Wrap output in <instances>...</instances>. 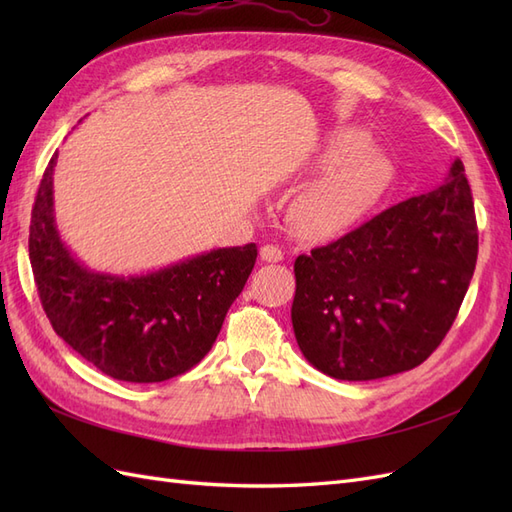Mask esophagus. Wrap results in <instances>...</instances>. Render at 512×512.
<instances>
[{
    "label": "esophagus",
    "instance_id": "obj_1",
    "mask_svg": "<svg viewBox=\"0 0 512 512\" xmlns=\"http://www.w3.org/2000/svg\"><path fill=\"white\" fill-rule=\"evenodd\" d=\"M260 258L265 262H280V260H284V252L277 245H265L260 250Z\"/></svg>",
    "mask_w": 512,
    "mask_h": 512
}]
</instances>
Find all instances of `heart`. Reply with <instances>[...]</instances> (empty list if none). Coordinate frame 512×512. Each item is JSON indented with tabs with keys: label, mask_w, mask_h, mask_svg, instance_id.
Wrapping results in <instances>:
<instances>
[{
	"label": "heart",
	"mask_w": 512,
	"mask_h": 512,
	"mask_svg": "<svg viewBox=\"0 0 512 512\" xmlns=\"http://www.w3.org/2000/svg\"><path fill=\"white\" fill-rule=\"evenodd\" d=\"M361 130H337L318 153L327 170L307 183L290 205V226L307 239L331 237L350 226L382 192L389 164L367 147Z\"/></svg>",
	"instance_id": "heart-1"
}]
</instances>
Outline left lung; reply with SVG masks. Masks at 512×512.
Instances as JSON below:
<instances>
[{"label":"left lung","mask_w":512,"mask_h":512,"mask_svg":"<svg viewBox=\"0 0 512 512\" xmlns=\"http://www.w3.org/2000/svg\"><path fill=\"white\" fill-rule=\"evenodd\" d=\"M478 230L463 162L427 194L294 260L292 329L305 359L337 380L421 365L457 318Z\"/></svg>","instance_id":"8db88e82"}]
</instances>
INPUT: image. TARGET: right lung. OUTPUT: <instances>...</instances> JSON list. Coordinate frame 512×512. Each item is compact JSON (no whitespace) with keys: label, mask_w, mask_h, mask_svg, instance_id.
I'll return each mask as SVG.
<instances>
[{"label":"right lung","mask_w":512,"mask_h":512,"mask_svg":"<svg viewBox=\"0 0 512 512\" xmlns=\"http://www.w3.org/2000/svg\"><path fill=\"white\" fill-rule=\"evenodd\" d=\"M46 166L29 226V260L55 333L102 374L123 382H164L211 350L228 307L258 256L256 243L220 247L143 275L87 269L61 241Z\"/></svg>","instance_id":"obj_1"}]
</instances>
